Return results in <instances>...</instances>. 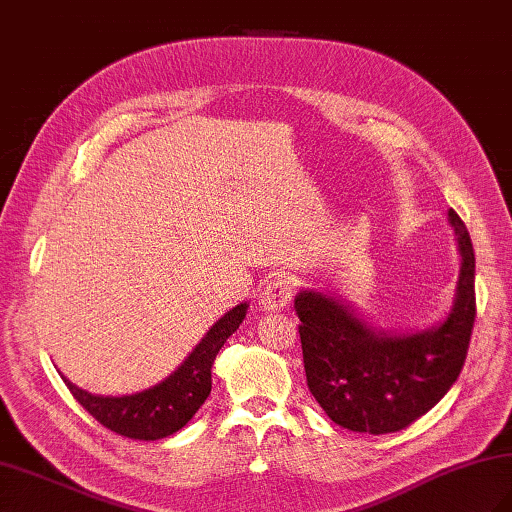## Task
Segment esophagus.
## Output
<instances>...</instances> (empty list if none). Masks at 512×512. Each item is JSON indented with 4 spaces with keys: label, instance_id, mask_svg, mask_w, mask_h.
Returning <instances> with one entry per match:
<instances>
[{
    "label": "esophagus",
    "instance_id": "obj_1",
    "mask_svg": "<svg viewBox=\"0 0 512 512\" xmlns=\"http://www.w3.org/2000/svg\"><path fill=\"white\" fill-rule=\"evenodd\" d=\"M292 281L286 277H275L273 281H268L262 290V297H259V308L266 312H277L284 310L288 303L292 301Z\"/></svg>",
    "mask_w": 512,
    "mask_h": 512
}]
</instances>
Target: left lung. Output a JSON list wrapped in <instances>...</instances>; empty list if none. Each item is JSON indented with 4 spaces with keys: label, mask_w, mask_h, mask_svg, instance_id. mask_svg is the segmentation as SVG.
<instances>
[{
    "label": "left lung",
    "mask_w": 512,
    "mask_h": 512,
    "mask_svg": "<svg viewBox=\"0 0 512 512\" xmlns=\"http://www.w3.org/2000/svg\"><path fill=\"white\" fill-rule=\"evenodd\" d=\"M462 268L453 310L438 328L407 336L374 332L321 292H299V336L312 396L330 420L358 433H396L422 418L458 380L475 323V253L449 209Z\"/></svg>",
    "instance_id": "obj_1"
}]
</instances>
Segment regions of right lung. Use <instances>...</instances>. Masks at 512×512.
Segmentation results:
<instances>
[{
    "label": "right lung",
    "mask_w": 512,
    "mask_h": 512,
    "mask_svg": "<svg viewBox=\"0 0 512 512\" xmlns=\"http://www.w3.org/2000/svg\"><path fill=\"white\" fill-rule=\"evenodd\" d=\"M246 308V303H239L237 308L226 312L206 332L204 339L176 372L167 380H162L160 385L140 391V394L121 398L92 396L88 391L72 385L65 376L61 378L68 385L70 394L79 400V405L92 418L99 420L105 429L132 440L167 438L171 433L180 431L195 416V411L204 405V400L209 398L211 367L215 356L222 350L228 336L244 321Z\"/></svg>",
    "instance_id": "add662e5"
}]
</instances>
